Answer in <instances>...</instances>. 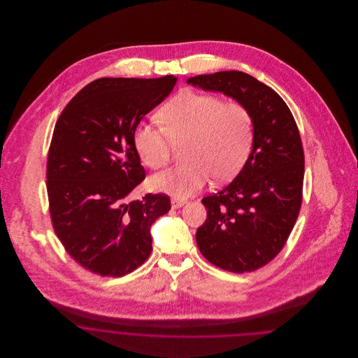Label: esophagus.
I'll return each instance as SVG.
<instances>
[{
    "label": "esophagus",
    "instance_id": "34e87169",
    "mask_svg": "<svg viewBox=\"0 0 358 358\" xmlns=\"http://www.w3.org/2000/svg\"><path fill=\"white\" fill-rule=\"evenodd\" d=\"M185 204H187L185 200H181V199H177V197H173V199H171V208H173V209L181 208V206H184Z\"/></svg>",
    "mask_w": 358,
    "mask_h": 358
}]
</instances>
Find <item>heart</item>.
I'll return each mask as SVG.
<instances>
[{"label":"heart","instance_id":"heart-1","mask_svg":"<svg viewBox=\"0 0 358 358\" xmlns=\"http://www.w3.org/2000/svg\"><path fill=\"white\" fill-rule=\"evenodd\" d=\"M164 126L141 123L133 143L141 161L164 168L171 158V142H182L187 164L152 177L154 190L189 197L203 189L210 174L228 180L244 165L254 141V120L238 102H222L210 94L187 90L166 103L159 114Z\"/></svg>","mask_w":358,"mask_h":358}]
</instances>
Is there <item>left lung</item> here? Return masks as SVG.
<instances>
[{"instance_id":"8db88e82","label":"left lung","mask_w":358,"mask_h":358,"mask_svg":"<svg viewBox=\"0 0 358 358\" xmlns=\"http://www.w3.org/2000/svg\"><path fill=\"white\" fill-rule=\"evenodd\" d=\"M244 104L254 120L252 149L235 180L201 203L206 220L196 240L208 262L231 273L266 266L285 247L301 203L305 155L286 102L254 76L220 71L187 79Z\"/></svg>"}]
</instances>
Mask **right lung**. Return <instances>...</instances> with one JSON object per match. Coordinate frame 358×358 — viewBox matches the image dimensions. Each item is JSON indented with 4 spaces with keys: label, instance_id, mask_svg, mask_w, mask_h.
Segmentation results:
<instances>
[{
    "label": "right lung",
    "instance_id": "right-lung-1",
    "mask_svg": "<svg viewBox=\"0 0 358 358\" xmlns=\"http://www.w3.org/2000/svg\"><path fill=\"white\" fill-rule=\"evenodd\" d=\"M176 83L173 75L102 78L56 122L47 164L52 224L69 256L91 273L120 278L152 252L150 228L169 212L171 199L149 193L129 201L145 178L133 136Z\"/></svg>",
    "mask_w": 358,
    "mask_h": 358
}]
</instances>
